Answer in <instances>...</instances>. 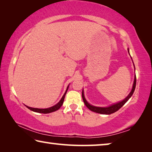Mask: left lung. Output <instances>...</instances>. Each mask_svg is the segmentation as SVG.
I'll list each match as a JSON object with an SVG mask.
<instances>
[{"instance_id": "1", "label": "left lung", "mask_w": 152, "mask_h": 152, "mask_svg": "<svg viewBox=\"0 0 152 152\" xmlns=\"http://www.w3.org/2000/svg\"><path fill=\"white\" fill-rule=\"evenodd\" d=\"M128 52H129V50H128ZM135 86H136V76H135L134 82H133V88H132V91H131L129 94L128 96L126 97L124 100H123V101L118 102V103H117V104H113V105H111V106H110L109 107H94V106H92V105H91V104H90L88 102L86 101L85 98H84L83 90H82V99H83L84 104H85L86 106L88 107V109L92 110V111H93L94 113H100V114L110 115V114H112V113H113L117 111L118 110L121 109V108L123 105L125 104V102H127L128 100L130 99V97L133 95V92H134V91H135Z\"/></svg>"}]
</instances>
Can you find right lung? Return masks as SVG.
<instances>
[{
  "label": "right lung",
  "mask_w": 152,
  "mask_h": 152,
  "mask_svg": "<svg viewBox=\"0 0 152 152\" xmlns=\"http://www.w3.org/2000/svg\"><path fill=\"white\" fill-rule=\"evenodd\" d=\"M68 88H67L66 91L65 92V93L63 95L62 98H61V100L60 101V102H58V104H56L54 106L51 107L50 108H48V109H37V108H32V107H29L28 106H26L28 109L33 110V111L36 112V113H44V114H46V113H52V112H54L56 110H58L61 107V105L63 104V102L64 101V98H65L66 96V94L67 92V91H68Z\"/></svg>",
  "instance_id": "1"
}]
</instances>
